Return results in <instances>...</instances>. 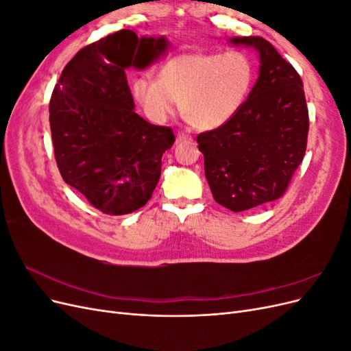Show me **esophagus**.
Returning <instances> with one entry per match:
<instances>
[{
  "label": "esophagus",
  "mask_w": 351,
  "mask_h": 351,
  "mask_svg": "<svg viewBox=\"0 0 351 351\" xmlns=\"http://www.w3.org/2000/svg\"><path fill=\"white\" fill-rule=\"evenodd\" d=\"M193 141V137L190 136L189 133H186V132H178L177 133V142L178 143H182V142H192Z\"/></svg>",
  "instance_id": "1"
}]
</instances>
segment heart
Returning a JSON list of instances; mask_svg holds the SVG:
<instances>
[{"instance_id": "obj_1", "label": "heart", "mask_w": 351, "mask_h": 351, "mask_svg": "<svg viewBox=\"0 0 351 351\" xmlns=\"http://www.w3.org/2000/svg\"><path fill=\"white\" fill-rule=\"evenodd\" d=\"M256 70L241 51H195L165 61L158 77L134 80L133 93L151 120L162 123L180 107L197 129L214 130L240 112Z\"/></svg>"}]
</instances>
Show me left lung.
<instances>
[{
	"instance_id": "obj_1",
	"label": "left lung",
	"mask_w": 351,
	"mask_h": 351,
	"mask_svg": "<svg viewBox=\"0 0 351 351\" xmlns=\"http://www.w3.org/2000/svg\"><path fill=\"white\" fill-rule=\"evenodd\" d=\"M231 42L258 49L259 77L234 119L196 141L215 202L241 212L277 200L289 189L306 154L309 111L299 73L267 39Z\"/></svg>"
}]
</instances>
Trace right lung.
Here are the masks:
<instances>
[{
    "instance_id": "right-lung-1",
    "label": "right lung",
    "mask_w": 351,
    "mask_h": 351,
    "mask_svg": "<svg viewBox=\"0 0 351 351\" xmlns=\"http://www.w3.org/2000/svg\"><path fill=\"white\" fill-rule=\"evenodd\" d=\"M164 38L123 29L82 48L62 70L49 101V125L62 180L108 215L146 205L161 177L173 129L137 115L125 69L151 64ZM141 67V66H137Z\"/></svg>"
}]
</instances>
